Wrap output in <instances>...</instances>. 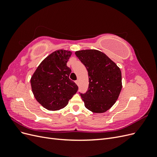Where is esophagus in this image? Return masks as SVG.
Wrapping results in <instances>:
<instances>
[{
  "label": "esophagus",
  "instance_id": "34e87169",
  "mask_svg": "<svg viewBox=\"0 0 157 157\" xmlns=\"http://www.w3.org/2000/svg\"><path fill=\"white\" fill-rule=\"evenodd\" d=\"M75 83H76V84H77L78 85H78H79V80H76V81H75Z\"/></svg>",
  "mask_w": 157,
  "mask_h": 157
}]
</instances>
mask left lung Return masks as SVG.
I'll return each mask as SVG.
<instances>
[{"instance_id": "left-lung-1", "label": "left lung", "mask_w": 157, "mask_h": 157, "mask_svg": "<svg viewBox=\"0 0 157 157\" xmlns=\"http://www.w3.org/2000/svg\"><path fill=\"white\" fill-rule=\"evenodd\" d=\"M86 67L89 86L86 93L80 94L84 106L96 113L110 109L119 96L122 89V75L117 64L103 52L85 50L75 52Z\"/></svg>"}]
</instances>
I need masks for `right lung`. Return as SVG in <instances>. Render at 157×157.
Here are the masks:
<instances>
[{"label":"right lung","instance_id":"1","mask_svg":"<svg viewBox=\"0 0 157 157\" xmlns=\"http://www.w3.org/2000/svg\"><path fill=\"white\" fill-rule=\"evenodd\" d=\"M72 52L58 50L42 61L31 78V85L36 101L48 110L64 108L78 90L69 79L71 69L67 63Z\"/></svg>","mask_w":157,"mask_h":157}]
</instances>
